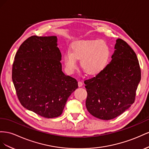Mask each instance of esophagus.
<instances>
[{
  "label": "esophagus",
  "mask_w": 149,
  "mask_h": 149,
  "mask_svg": "<svg viewBox=\"0 0 149 149\" xmlns=\"http://www.w3.org/2000/svg\"><path fill=\"white\" fill-rule=\"evenodd\" d=\"M82 85H83V83L81 81H79L78 82V86H79V87H82Z\"/></svg>",
  "instance_id": "34e87169"
}]
</instances>
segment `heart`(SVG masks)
I'll return each mask as SVG.
<instances>
[{
	"mask_svg": "<svg viewBox=\"0 0 149 149\" xmlns=\"http://www.w3.org/2000/svg\"><path fill=\"white\" fill-rule=\"evenodd\" d=\"M110 50L104 40H82L74 42L70 52L65 54L63 58L65 69L69 74L74 73L78 67L80 60L82 69L88 75L99 74L107 65Z\"/></svg>",
	"mask_w": 149,
	"mask_h": 149,
	"instance_id": "obj_1",
	"label": "heart"
}]
</instances>
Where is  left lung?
Listing matches in <instances>:
<instances>
[{
    "instance_id": "8db88e82",
    "label": "left lung",
    "mask_w": 149,
    "mask_h": 149,
    "mask_svg": "<svg viewBox=\"0 0 149 149\" xmlns=\"http://www.w3.org/2000/svg\"><path fill=\"white\" fill-rule=\"evenodd\" d=\"M112 61L95 77L84 81L87 109L102 120L120 116L134 103L141 79L137 55L126 42L116 40Z\"/></svg>"
}]
</instances>
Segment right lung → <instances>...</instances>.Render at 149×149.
Masks as SVG:
<instances>
[{
	"label": "right lung",
	"mask_w": 149,
	"mask_h": 149,
	"mask_svg": "<svg viewBox=\"0 0 149 149\" xmlns=\"http://www.w3.org/2000/svg\"><path fill=\"white\" fill-rule=\"evenodd\" d=\"M56 36L29 37L21 44L12 65V81L24 107L45 118L60 116L76 79L62 70Z\"/></svg>",
	"instance_id": "obj_1"
}]
</instances>
